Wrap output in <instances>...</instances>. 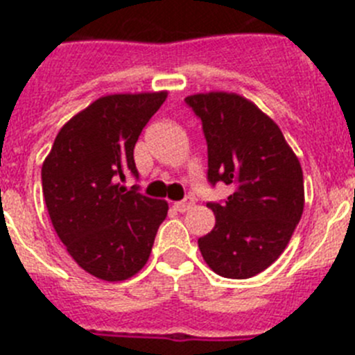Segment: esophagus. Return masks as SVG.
<instances>
[{"label":"esophagus","instance_id":"obj_1","mask_svg":"<svg viewBox=\"0 0 355 355\" xmlns=\"http://www.w3.org/2000/svg\"><path fill=\"white\" fill-rule=\"evenodd\" d=\"M192 206H193V199H192V197H187V199L178 200V202H174V209H178V211H180V213L188 211V209L192 208Z\"/></svg>","mask_w":355,"mask_h":355}]
</instances>
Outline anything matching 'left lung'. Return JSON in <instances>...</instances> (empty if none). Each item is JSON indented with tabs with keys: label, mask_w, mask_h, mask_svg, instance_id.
I'll use <instances>...</instances> for the list:
<instances>
[{
	"label": "left lung",
	"mask_w": 355,
	"mask_h": 355,
	"mask_svg": "<svg viewBox=\"0 0 355 355\" xmlns=\"http://www.w3.org/2000/svg\"><path fill=\"white\" fill-rule=\"evenodd\" d=\"M202 122L208 144V181L233 184L225 202H208L211 233L199 249L215 274L249 279L286 249L304 211L299 158L283 131L245 97L208 92L184 99Z\"/></svg>",
	"instance_id": "obj_1"
}]
</instances>
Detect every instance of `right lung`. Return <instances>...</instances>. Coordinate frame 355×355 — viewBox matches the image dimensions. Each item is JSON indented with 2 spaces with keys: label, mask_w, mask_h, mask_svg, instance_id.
I'll return each mask as SVG.
<instances>
[{
  "label": "right lung",
  "mask_w": 355,
  "mask_h": 355,
  "mask_svg": "<svg viewBox=\"0 0 355 355\" xmlns=\"http://www.w3.org/2000/svg\"><path fill=\"white\" fill-rule=\"evenodd\" d=\"M167 92L112 94L76 114L42 163L49 218L71 258L94 277L124 281L149 259L165 200L121 187L139 175L133 149Z\"/></svg>",
  "instance_id": "right-lung-1"
}]
</instances>
